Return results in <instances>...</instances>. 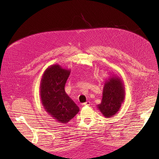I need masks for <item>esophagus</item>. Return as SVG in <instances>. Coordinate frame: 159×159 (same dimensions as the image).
<instances>
[{"instance_id":"1","label":"esophagus","mask_w":159,"mask_h":159,"mask_svg":"<svg viewBox=\"0 0 159 159\" xmlns=\"http://www.w3.org/2000/svg\"><path fill=\"white\" fill-rule=\"evenodd\" d=\"M90 102L89 101L85 102V103H83L82 104V106H90Z\"/></svg>"}]
</instances>
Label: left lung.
<instances>
[{"mask_svg":"<svg viewBox=\"0 0 159 159\" xmlns=\"http://www.w3.org/2000/svg\"><path fill=\"white\" fill-rule=\"evenodd\" d=\"M125 97L124 82L120 76L111 74L105 81L101 103L97 107L105 117L110 118L120 110Z\"/></svg>","mask_w":159,"mask_h":159,"instance_id":"obj_1","label":"left lung"}]
</instances>
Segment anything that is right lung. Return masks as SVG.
Returning <instances> with one entry per match:
<instances>
[{"label":"right lung","mask_w":159,"mask_h":159,"mask_svg":"<svg viewBox=\"0 0 159 159\" xmlns=\"http://www.w3.org/2000/svg\"><path fill=\"white\" fill-rule=\"evenodd\" d=\"M70 73V69L54 64L45 69L40 82L39 95L43 108L62 124H67L79 111V107L65 90Z\"/></svg>","instance_id":"1"}]
</instances>
